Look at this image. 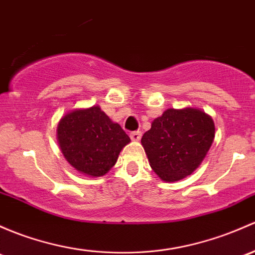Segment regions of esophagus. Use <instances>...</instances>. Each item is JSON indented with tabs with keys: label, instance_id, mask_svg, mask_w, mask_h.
Here are the masks:
<instances>
[{
	"label": "esophagus",
	"instance_id": "1",
	"mask_svg": "<svg viewBox=\"0 0 255 255\" xmlns=\"http://www.w3.org/2000/svg\"><path fill=\"white\" fill-rule=\"evenodd\" d=\"M129 136L133 141H139L141 138V132H139V130H134V132L130 133Z\"/></svg>",
	"mask_w": 255,
	"mask_h": 255
}]
</instances>
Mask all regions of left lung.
I'll return each instance as SVG.
<instances>
[{
  "label": "left lung",
  "instance_id": "left-lung-1",
  "mask_svg": "<svg viewBox=\"0 0 255 255\" xmlns=\"http://www.w3.org/2000/svg\"><path fill=\"white\" fill-rule=\"evenodd\" d=\"M215 136V125L209 115L194 107L167 109L152 121L141 145L149 163L165 182H176L197 170Z\"/></svg>",
  "mask_w": 255,
  "mask_h": 255
}]
</instances>
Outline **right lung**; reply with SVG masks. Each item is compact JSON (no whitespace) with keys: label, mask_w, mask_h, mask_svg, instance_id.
<instances>
[{"label":"right lung","mask_w":255,"mask_h":255,"mask_svg":"<svg viewBox=\"0 0 255 255\" xmlns=\"http://www.w3.org/2000/svg\"><path fill=\"white\" fill-rule=\"evenodd\" d=\"M57 140L63 156L78 172L100 177L114 167L130 139L100 107L92 106L64 115L57 126Z\"/></svg>","instance_id":"obj_1"}]
</instances>
